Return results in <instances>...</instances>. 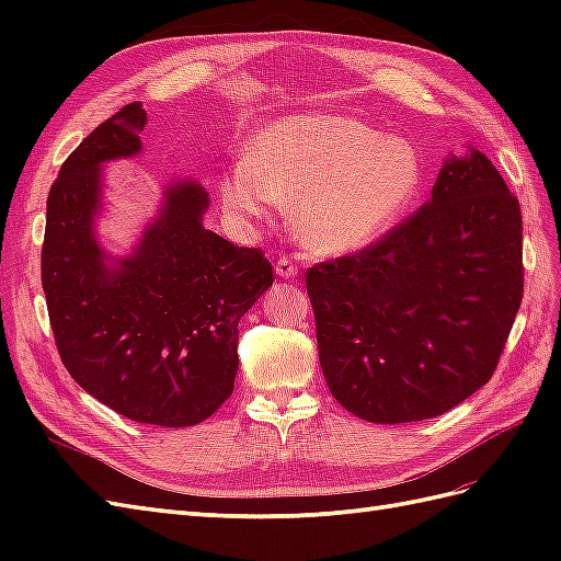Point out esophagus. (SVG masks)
<instances>
[{
  "label": "esophagus",
  "instance_id": "1",
  "mask_svg": "<svg viewBox=\"0 0 561 561\" xmlns=\"http://www.w3.org/2000/svg\"><path fill=\"white\" fill-rule=\"evenodd\" d=\"M274 272H277L279 279H294L296 274H299V265L291 262L289 257H279L277 262H274Z\"/></svg>",
  "mask_w": 561,
  "mask_h": 561
}]
</instances>
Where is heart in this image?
<instances>
[{
  "label": "heart",
  "instance_id": "heart-1",
  "mask_svg": "<svg viewBox=\"0 0 561 561\" xmlns=\"http://www.w3.org/2000/svg\"><path fill=\"white\" fill-rule=\"evenodd\" d=\"M424 187L422 153L359 117L301 113L265 125L219 181L224 209L241 221L289 205L299 241L350 255L380 241Z\"/></svg>",
  "mask_w": 561,
  "mask_h": 561
}]
</instances>
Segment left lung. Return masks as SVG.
Listing matches in <instances>:
<instances>
[{
  "label": "left lung",
  "mask_w": 561,
  "mask_h": 561,
  "mask_svg": "<svg viewBox=\"0 0 561 561\" xmlns=\"http://www.w3.org/2000/svg\"><path fill=\"white\" fill-rule=\"evenodd\" d=\"M318 356L344 410L432 420L492 378L523 299L518 199L480 149L440 163L432 199L383 241L311 267Z\"/></svg>",
  "instance_id": "8db88e82"
}]
</instances>
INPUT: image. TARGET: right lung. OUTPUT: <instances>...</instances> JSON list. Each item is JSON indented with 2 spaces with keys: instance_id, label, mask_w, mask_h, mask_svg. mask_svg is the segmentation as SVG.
I'll return each mask as SVG.
<instances>
[{
  "instance_id": "obj_1",
  "label": "right lung",
  "mask_w": 561,
  "mask_h": 561,
  "mask_svg": "<svg viewBox=\"0 0 561 561\" xmlns=\"http://www.w3.org/2000/svg\"><path fill=\"white\" fill-rule=\"evenodd\" d=\"M147 113L129 103L81 141L47 195L43 291L77 383L139 424L193 426L233 392L238 320L272 287L257 248L205 229L207 190L171 178L137 241H101L105 163L141 153Z\"/></svg>"
}]
</instances>
